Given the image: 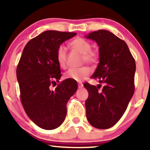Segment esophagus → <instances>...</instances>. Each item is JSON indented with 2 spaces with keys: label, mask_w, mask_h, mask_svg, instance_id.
Segmentation results:
<instances>
[{
  "label": "esophagus",
  "mask_w": 150,
  "mask_h": 150,
  "mask_svg": "<svg viewBox=\"0 0 150 150\" xmlns=\"http://www.w3.org/2000/svg\"><path fill=\"white\" fill-rule=\"evenodd\" d=\"M82 87H83V84L78 83V88H82Z\"/></svg>",
  "instance_id": "obj_1"
}]
</instances>
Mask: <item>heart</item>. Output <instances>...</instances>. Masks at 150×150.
Instances as JSON below:
<instances>
[{
    "mask_svg": "<svg viewBox=\"0 0 150 150\" xmlns=\"http://www.w3.org/2000/svg\"><path fill=\"white\" fill-rule=\"evenodd\" d=\"M69 45L77 52L82 54V63L94 64L99 59V53L97 50L92 49L90 42L81 37H77L69 43ZM56 58L58 65L62 68H66L67 49L65 46L61 45L56 52ZM91 74L90 68L87 66L79 68H70L65 73V78L71 79L75 81H82L87 78Z\"/></svg>",
    "mask_w": 150,
    "mask_h": 150,
    "instance_id": "b5f03b06",
    "label": "heart"
}]
</instances>
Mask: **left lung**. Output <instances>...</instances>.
Listing matches in <instances>:
<instances>
[{"instance_id": "left-lung-1", "label": "left lung", "mask_w": 150, "mask_h": 150, "mask_svg": "<svg viewBox=\"0 0 150 150\" xmlns=\"http://www.w3.org/2000/svg\"><path fill=\"white\" fill-rule=\"evenodd\" d=\"M87 39L99 46V63L91 78L104 85L103 88L84 84L89 97L85 101L86 115L94 128L107 129L123 116L134 94L135 62L126 43L109 31L89 33Z\"/></svg>"}]
</instances>
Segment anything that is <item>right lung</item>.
<instances>
[{
    "mask_svg": "<svg viewBox=\"0 0 150 150\" xmlns=\"http://www.w3.org/2000/svg\"><path fill=\"white\" fill-rule=\"evenodd\" d=\"M76 34L46 31L31 39L22 51L16 71L20 99L29 118L42 129L53 130L63 123L67 103L77 89V82L66 79L51 89L61 77L58 48Z\"/></svg>",
    "mask_w": 150,
    "mask_h": 150,
    "instance_id": "1",
    "label": "right lung"
}]
</instances>
